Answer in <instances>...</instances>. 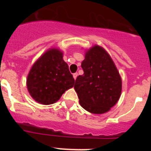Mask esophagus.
<instances>
[{"instance_id": "34e87169", "label": "esophagus", "mask_w": 151, "mask_h": 151, "mask_svg": "<svg viewBox=\"0 0 151 151\" xmlns=\"http://www.w3.org/2000/svg\"><path fill=\"white\" fill-rule=\"evenodd\" d=\"M77 76H78V73H73V78H74V79H75V80L76 79Z\"/></svg>"}]
</instances>
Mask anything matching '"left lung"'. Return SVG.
Returning <instances> with one entry per match:
<instances>
[{
	"label": "left lung",
	"instance_id": "1",
	"mask_svg": "<svg viewBox=\"0 0 151 151\" xmlns=\"http://www.w3.org/2000/svg\"><path fill=\"white\" fill-rule=\"evenodd\" d=\"M82 68L84 74L77 77L74 85L80 105L94 114L109 111L122 91V80L111 57L96 45L86 53Z\"/></svg>",
	"mask_w": 151,
	"mask_h": 151
}]
</instances>
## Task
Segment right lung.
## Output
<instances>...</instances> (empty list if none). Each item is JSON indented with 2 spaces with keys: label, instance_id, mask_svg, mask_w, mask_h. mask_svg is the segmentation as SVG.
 Listing matches in <instances>:
<instances>
[{
  "label": "right lung",
  "instance_id": "obj_1",
  "mask_svg": "<svg viewBox=\"0 0 151 151\" xmlns=\"http://www.w3.org/2000/svg\"><path fill=\"white\" fill-rule=\"evenodd\" d=\"M74 83L68 64L63 60L62 52L57 49L47 50L41 56L32 66L27 78L30 95L45 105L57 102Z\"/></svg>",
  "mask_w": 151,
  "mask_h": 151
}]
</instances>
